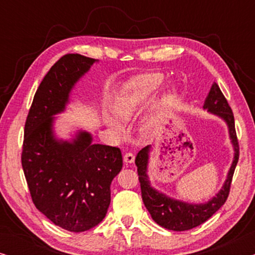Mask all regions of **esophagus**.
<instances>
[{
    "label": "esophagus",
    "mask_w": 255,
    "mask_h": 255,
    "mask_svg": "<svg viewBox=\"0 0 255 255\" xmlns=\"http://www.w3.org/2000/svg\"><path fill=\"white\" fill-rule=\"evenodd\" d=\"M134 161V155L132 154V153H125L124 155V162L127 163V165H130V163H132Z\"/></svg>",
    "instance_id": "esophagus-1"
}]
</instances>
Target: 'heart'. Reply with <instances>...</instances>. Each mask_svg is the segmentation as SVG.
I'll use <instances>...</instances> for the list:
<instances>
[{"mask_svg":"<svg viewBox=\"0 0 255 255\" xmlns=\"http://www.w3.org/2000/svg\"><path fill=\"white\" fill-rule=\"evenodd\" d=\"M163 82V75L159 73H152V74H146L139 78L132 80L124 87L122 90L120 97H118L116 103H115V113L117 117L114 115L106 114L104 115V123L108 128L115 134H120L124 131L125 125L123 122H128L137 113L140 104L152 95ZM175 90H168L163 95L161 106L168 107L173 103L175 99ZM159 116H152L146 118L140 124V131L142 133L148 134L154 130L156 123H158Z\"/></svg>","mask_w":255,"mask_h":255,"instance_id":"heart-1","label":"heart"}]
</instances>
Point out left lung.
<instances>
[{
    "label": "left lung",
    "mask_w": 255,
    "mask_h": 255,
    "mask_svg": "<svg viewBox=\"0 0 255 255\" xmlns=\"http://www.w3.org/2000/svg\"><path fill=\"white\" fill-rule=\"evenodd\" d=\"M203 109L225 122L229 128L230 140H231L233 151H235L233 161L222 189L208 202L189 203V202L175 200V198L167 196L166 194L153 188L147 174L151 145L140 149L135 156L142 202L156 224L165 229L173 230V231H187V230L196 228V226L203 224L216 211L219 210V208L228 200L233 173H235L236 166L238 163L239 145L235 128V117H233L228 101L216 82L212 83L210 92L204 101Z\"/></svg>",
    "instance_id": "obj_1"
}]
</instances>
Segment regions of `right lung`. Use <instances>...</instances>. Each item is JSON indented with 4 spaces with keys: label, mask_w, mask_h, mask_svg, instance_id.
<instances>
[{
    "label": "right lung",
    "mask_w": 255,
    "mask_h": 255,
    "mask_svg": "<svg viewBox=\"0 0 255 255\" xmlns=\"http://www.w3.org/2000/svg\"><path fill=\"white\" fill-rule=\"evenodd\" d=\"M99 60L66 54L52 66L34 94L24 128L22 167L36 208L71 232L94 228L106 217L110 184L123 167L121 149L94 144L88 131L71 140L54 132L76 82Z\"/></svg>",
    "instance_id": "obj_1"
}]
</instances>
